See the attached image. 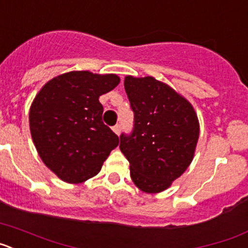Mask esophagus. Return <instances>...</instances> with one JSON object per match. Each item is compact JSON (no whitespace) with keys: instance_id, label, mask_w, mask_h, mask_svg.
I'll return each mask as SVG.
<instances>
[{"instance_id":"1","label":"esophagus","mask_w":248,"mask_h":248,"mask_svg":"<svg viewBox=\"0 0 248 248\" xmlns=\"http://www.w3.org/2000/svg\"><path fill=\"white\" fill-rule=\"evenodd\" d=\"M120 130H122V125L120 124H117V125H114L113 126V131L117 135L120 134Z\"/></svg>"}]
</instances>
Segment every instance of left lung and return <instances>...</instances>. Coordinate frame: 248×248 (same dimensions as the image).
Segmentation results:
<instances>
[{
    "mask_svg": "<svg viewBox=\"0 0 248 248\" xmlns=\"http://www.w3.org/2000/svg\"><path fill=\"white\" fill-rule=\"evenodd\" d=\"M124 88L134 113L130 134L120 150L130 164L131 180L148 194L164 191L191 164L199 139L192 105L153 77L128 76Z\"/></svg>",
    "mask_w": 248,
    "mask_h": 248,
    "instance_id": "1",
    "label": "left lung"
}]
</instances>
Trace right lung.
I'll list each match as a JSON object with an SVG mask.
<instances>
[{
	"label": "right lung",
	"instance_id": "add662e5",
	"mask_svg": "<svg viewBox=\"0 0 248 248\" xmlns=\"http://www.w3.org/2000/svg\"><path fill=\"white\" fill-rule=\"evenodd\" d=\"M115 74L69 72L47 83L34 98L30 128L39 156L59 179L84 183L95 176L119 138L103 123L99 97L113 91Z\"/></svg>",
	"mask_w": 248,
	"mask_h": 248
}]
</instances>
